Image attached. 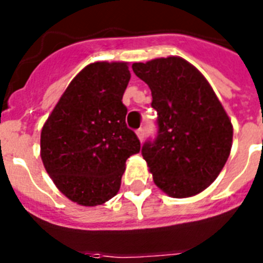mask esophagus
I'll return each instance as SVG.
<instances>
[{"label": "esophagus", "mask_w": 263, "mask_h": 263, "mask_svg": "<svg viewBox=\"0 0 263 263\" xmlns=\"http://www.w3.org/2000/svg\"><path fill=\"white\" fill-rule=\"evenodd\" d=\"M136 135H138V138H139L140 142H143V139H144V129H143V128H139V129L136 131Z\"/></svg>", "instance_id": "obj_1"}]
</instances>
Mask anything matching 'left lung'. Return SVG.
<instances>
[{
	"instance_id": "obj_1",
	"label": "left lung",
	"mask_w": 263,
	"mask_h": 263,
	"mask_svg": "<svg viewBox=\"0 0 263 263\" xmlns=\"http://www.w3.org/2000/svg\"><path fill=\"white\" fill-rule=\"evenodd\" d=\"M152 90L157 136L142 156L154 183L173 198L208 188L220 175L232 147L233 129L213 88L195 67L180 57L132 64Z\"/></svg>"
}]
</instances>
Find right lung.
<instances>
[{
  "mask_svg": "<svg viewBox=\"0 0 263 263\" xmlns=\"http://www.w3.org/2000/svg\"><path fill=\"white\" fill-rule=\"evenodd\" d=\"M127 63H94L75 76L41 134L46 172L64 195L97 206L119 192L127 158L140 152L125 124Z\"/></svg>",
  "mask_w": 263,
  "mask_h": 263,
  "instance_id": "right-lung-1",
  "label": "right lung"
}]
</instances>
